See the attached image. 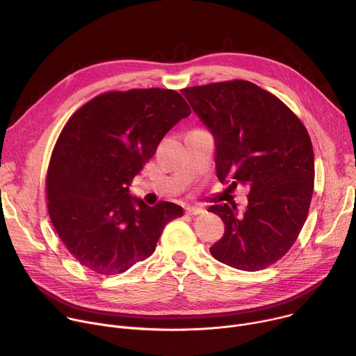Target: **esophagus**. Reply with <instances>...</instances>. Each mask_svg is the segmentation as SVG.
I'll list each match as a JSON object with an SVG mask.
<instances>
[{"mask_svg":"<svg viewBox=\"0 0 356 356\" xmlns=\"http://www.w3.org/2000/svg\"><path fill=\"white\" fill-rule=\"evenodd\" d=\"M202 213H204V210L200 209V207H193V206L186 207V214H188V216H197V214H202Z\"/></svg>","mask_w":356,"mask_h":356,"instance_id":"esophagus-1","label":"esophagus"}]
</instances>
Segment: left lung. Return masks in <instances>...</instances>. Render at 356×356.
<instances>
[{
	"label": "left lung",
	"mask_w": 356,
	"mask_h": 356,
	"mask_svg": "<svg viewBox=\"0 0 356 356\" xmlns=\"http://www.w3.org/2000/svg\"><path fill=\"white\" fill-rule=\"evenodd\" d=\"M213 135L221 183L250 188L243 214L216 204L224 222L210 247L217 261L243 271L270 267L296 243L314 191V150L301 120L277 96L248 81L181 90Z\"/></svg>",
	"instance_id": "obj_1"
}]
</instances>
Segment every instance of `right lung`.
Masks as SVG:
<instances>
[{
  "instance_id": "right-lung-1",
  "label": "right lung",
  "mask_w": 356,
  "mask_h": 356,
  "mask_svg": "<svg viewBox=\"0 0 356 356\" xmlns=\"http://www.w3.org/2000/svg\"><path fill=\"white\" fill-rule=\"evenodd\" d=\"M190 112L170 89L108 92L62 129L48 168V211L82 266L102 275L124 273L150 257L165 225L183 216L175 203L147 206L129 186Z\"/></svg>"
}]
</instances>
